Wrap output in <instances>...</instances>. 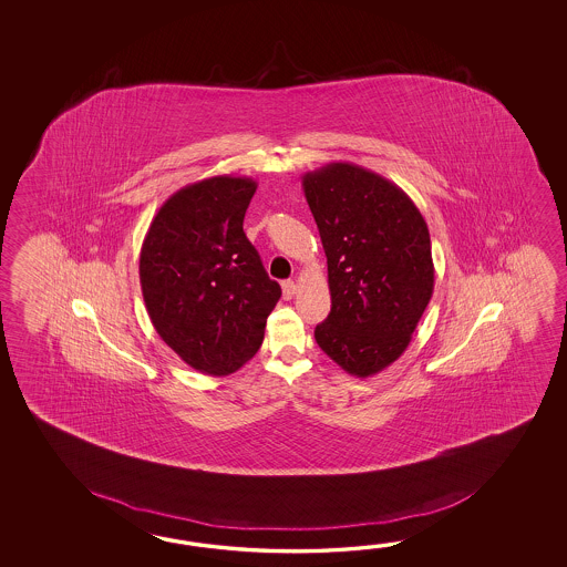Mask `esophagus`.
<instances>
[{"label": "esophagus", "mask_w": 567, "mask_h": 567, "mask_svg": "<svg viewBox=\"0 0 567 567\" xmlns=\"http://www.w3.org/2000/svg\"><path fill=\"white\" fill-rule=\"evenodd\" d=\"M281 289H284V298H286V300H291V298L296 296V291H298V286H296V281L288 279V281H284V284H281Z\"/></svg>", "instance_id": "esophagus-1"}]
</instances>
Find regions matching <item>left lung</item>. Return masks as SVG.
Segmentation results:
<instances>
[{"label":"left lung","mask_w":567,"mask_h":567,"mask_svg":"<svg viewBox=\"0 0 567 567\" xmlns=\"http://www.w3.org/2000/svg\"><path fill=\"white\" fill-rule=\"evenodd\" d=\"M328 261L332 308L313 337L354 377L398 361L434 293L430 230L398 184L349 162L301 178Z\"/></svg>","instance_id":"1"}]
</instances>
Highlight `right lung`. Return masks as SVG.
<instances>
[{
  "label": "right lung",
  "instance_id": "right-lung-1",
  "mask_svg": "<svg viewBox=\"0 0 567 567\" xmlns=\"http://www.w3.org/2000/svg\"><path fill=\"white\" fill-rule=\"evenodd\" d=\"M251 178L213 176L172 194L140 254L145 308L182 361L215 377L235 373L264 342L281 288L245 237Z\"/></svg>",
  "mask_w": 567,
  "mask_h": 567
}]
</instances>
